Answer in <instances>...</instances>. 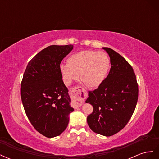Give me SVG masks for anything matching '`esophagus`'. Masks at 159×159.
Listing matches in <instances>:
<instances>
[{
    "label": "esophagus",
    "mask_w": 159,
    "mask_h": 159,
    "mask_svg": "<svg viewBox=\"0 0 159 159\" xmlns=\"http://www.w3.org/2000/svg\"><path fill=\"white\" fill-rule=\"evenodd\" d=\"M87 97V91L82 88L76 87L71 91V98L73 99V103L75 107H81L84 99Z\"/></svg>",
    "instance_id": "1"
}]
</instances>
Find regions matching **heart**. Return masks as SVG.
<instances>
[{
  "mask_svg": "<svg viewBox=\"0 0 159 159\" xmlns=\"http://www.w3.org/2000/svg\"><path fill=\"white\" fill-rule=\"evenodd\" d=\"M110 61L106 53L102 51H81L72 54L68 64H61L60 71L64 83L70 85L80 74L81 81L88 88H97L105 80L109 69Z\"/></svg>",
  "mask_w": 159,
  "mask_h": 159,
  "instance_id": "b5f03b06",
  "label": "heart"
}]
</instances>
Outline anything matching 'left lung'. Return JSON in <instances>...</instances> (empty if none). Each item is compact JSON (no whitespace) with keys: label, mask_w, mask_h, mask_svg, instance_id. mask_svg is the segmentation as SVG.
Returning a JSON list of instances; mask_svg holds the SVG:
<instances>
[{"label":"left lung","mask_w":159,"mask_h":159,"mask_svg":"<svg viewBox=\"0 0 159 159\" xmlns=\"http://www.w3.org/2000/svg\"><path fill=\"white\" fill-rule=\"evenodd\" d=\"M110 57L111 68L107 78L93 91L85 103L93 107L88 116L89 128L109 137L125 127L135 109L139 89L133 69L126 60L109 48H102Z\"/></svg>","instance_id":"left-lung-1"}]
</instances>
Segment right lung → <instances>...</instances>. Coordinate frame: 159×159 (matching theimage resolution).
<instances>
[{
  "label": "right lung",
  "mask_w": 159,
  "mask_h": 159,
  "mask_svg": "<svg viewBox=\"0 0 159 159\" xmlns=\"http://www.w3.org/2000/svg\"><path fill=\"white\" fill-rule=\"evenodd\" d=\"M73 48H46L29 61L23 75L21 99L25 113L36 131L48 138L65 131L74 110L60 71L61 61Z\"/></svg>",
  "instance_id": "add662e5"
}]
</instances>
